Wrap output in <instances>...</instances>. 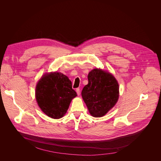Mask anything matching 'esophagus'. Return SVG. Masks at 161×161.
I'll return each mask as SVG.
<instances>
[{"mask_svg":"<svg viewBox=\"0 0 161 161\" xmlns=\"http://www.w3.org/2000/svg\"><path fill=\"white\" fill-rule=\"evenodd\" d=\"M76 92H77V94L78 95H80V89H79V88L76 89Z\"/></svg>","mask_w":161,"mask_h":161,"instance_id":"obj_1","label":"esophagus"}]
</instances>
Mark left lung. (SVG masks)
<instances>
[{"label":"left lung","instance_id":"obj_1","mask_svg":"<svg viewBox=\"0 0 161 161\" xmlns=\"http://www.w3.org/2000/svg\"><path fill=\"white\" fill-rule=\"evenodd\" d=\"M88 80V84L82 89V97L91 115L102 117L118 101V84L111 74L98 69H93L89 73Z\"/></svg>","mask_w":161,"mask_h":161}]
</instances>
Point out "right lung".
I'll use <instances>...</instances> for the list:
<instances>
[{"label":"right lung","instance_id":"1","mask_svg":"<svg viewBox=\"0 0 161 161\" xmlns=\"http://www.w3.org/2000/svg\"><path fill=\"white\" fill-rule=\"evenodd\" d=\"M35 95L42 110L52 118L59 119L65 115L77 93L69 78L56 72L42 77L36 85Z\"/></svg>","mask_w":161,"mask_h":161}]
</instances>
